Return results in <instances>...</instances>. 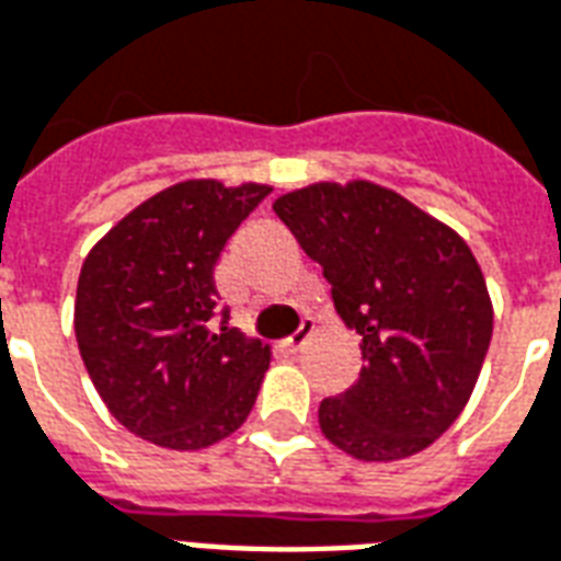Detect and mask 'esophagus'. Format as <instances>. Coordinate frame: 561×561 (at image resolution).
<instances>
[{
  "mask_svg": "<svg viewBox=\"0 0 561 561\" xmlns=\"http://www.w3.org/2000/svg\"><path fill=\"white\" fill-rule=\"evenodd\" d=\"M312 333H314V323L309 321V318H302V323H300V330H297V333L291 335V339H288V347H291V351H302V347H306V344H309V339H312Z\"/></svg>",
  "mask_w": 561,
  "mask_h": 561,
  "instance_id": "obj_1",
  "label": "esophagus"
}]
</instances>
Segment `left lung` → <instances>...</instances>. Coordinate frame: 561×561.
<instances>
[{"mask_svg":"<svg viewBox=\"0 0 561 561\" xmlns=\"http://www.w3.org/2000/svg\"><path fill=\"white\" fill-rule=\"evenodd\" d=\"M273 210L363 335L359 380L321 401L323 437L359 460L428 449L467 408L491 344V297L470 247L371 181L302 186Z\"/></svg>","mask_w":561,"mask_h":561,"instance_id":"obj_1","label":"left lung"}]
</instances>
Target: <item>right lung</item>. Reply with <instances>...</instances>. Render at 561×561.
I'll use <instances>...</instances> for the list:
<instances>
[{
  "mask_svg": "<svg viewBox=\"0 0 561 561\" xmlns=\"http://www.w3.org/2000/svg\"><path fill=\"white\" fill-rule=\"evenodd\" d=\"M270 186L184 181L130 210L82 261L73 330L124 428L163 449L214 446L247 422L270 347L228 323L214 267Z\"/></svg>",
  "mask_w": 561,
  "mask_h": 561,
  "instance_id": "1",
  "label": "right lung"
}]
</instances>
